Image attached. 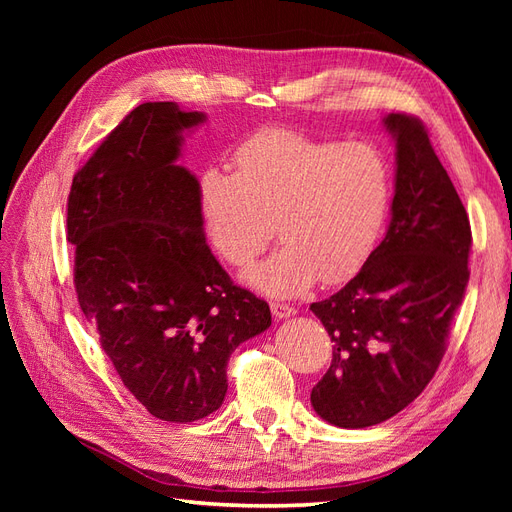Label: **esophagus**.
<instances>
[{"label": "esophagus", "mask_w": 512, "mask_h": 512, "mask_svg": "<svg viewBox=\"0 0 512 512\" xmlns=\"http://www.w3.org/2000/svg\"><path fill=\"white\" fill-rule=\"evenodd\" d=\"M271 312L277 320H284V318H290L297 314V309H294L292 305H286V303H271Z\"/></svg>", "instance_id": "obj_1"}]
</instances>
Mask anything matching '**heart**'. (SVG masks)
I'll use <instances>...</instances> for the list:
<instances>
[{
  "instance_id": "obj_1",
  "label": "heart",
  "mask_w": 512,
  "mask_h": 512,
  "mask_svg": "<svg viewBox=\"0 0 512 512\" xmlns=\"http://www.w3.org/2000/svg\"><path fill=\"white\" fill-rule=\"evenodd\" d=\"M235 170L207 166L198 207L211 247L232 267H247L273 237L282 245L250 269L247 282L273 297H294L344 282L374 252L389 215L393 175L369 143L316 138L292 128H262L235 151Z\"/></svg>"
}]
</instances>
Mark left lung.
Returning <instances> with one entry per match:
<instances>
[{
    "label": "left lung",
    "mask_w": 512,
    "mask_h": 512,
    "mask_svg": "<svg viewBox=\"0 0 512 512\" xmlns=\"http://www.w3.org/2000/svg\"><path fill=\"white\" fill-rule=\"evenodd\" d=\"M384 126L397 149L389 230L342 290L309 305L333 342L312 406L344 429L378 425L423 393L470 280L468 213L423 121L391 113Z\"/></svg>",
    "instance_id": "obj_1"
}]
</instances>
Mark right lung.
<instances>
[{"label": "right lung", "mask_w": 512, "mask_h": 512, "mask_svg": "<svg viewBox=\"0 0 512 512\" xmlns=\"http://www.w3.org/2000/svg\"><path fill=\"white\" fill-rule=\"evenodd\" d=\"M203 121L175 102L136 106L68 196L83 314L126 389L170 423L218 410L230 354L271 327L267 301L232 284L211 254L198 179L177 164L183 132Z\"/></svg>", "instance_id": "1"}]
</instances>
